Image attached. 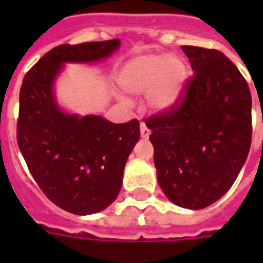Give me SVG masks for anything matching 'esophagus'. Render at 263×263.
Here are the masks:
<instances>
[{
  "label": "esophagus",
  "instance_id": "1",
  "mask_svg": "<svg viewBox=\"0 0 263 263\" xmlns=\"http://www.w3.org/2000/svg\"><path fill=\"white\" fill-rule=\"evenodd\" d=\"M148 135H150V129L147 128V125L144 123H140V136H142L143 139H147Z\"/></svg>",
  "mask_w": 263,
  "mask_h": 263
}]
</instances>
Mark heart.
I'll return each mask as SVG.
<instances>
[{
  "mask_svg": "<svg viewBox=\"0 0 263 263\" xmlns=\"http://www.w3.org/2000/svg\"><path fill=\"white\" fill-rule=\"evenodd\" d=\"M187 78V67L176 55L146 54L128 61L120 73V84L131 94L148 92L150 106L166 109L177 101Z\"/></svg>",
  "mask_w": 263,
  "mask_h": 263,
  "instance_id": "obj_1",
  "label": "heart"
}]
</instances>
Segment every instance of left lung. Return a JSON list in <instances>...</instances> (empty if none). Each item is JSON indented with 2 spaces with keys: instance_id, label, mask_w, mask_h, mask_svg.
<instances>
[{
  "instance_id": "obj_1",
  "label": "left lung",
  "mask_w": 263,
  "mask_h": 263,
  "mask_svg": "<svg viewBox=\"0 0 263 263\" xmlns=\"http://www.w3.org/2000/svg\"><path fill=\"white\" fill-rule=\"evenodd\" d=\"M194 75L168 110L146 119L161 190L180 208L203 209L235 183L251 146V92L218 50L181 46Z\"/></svg>"
}]
</instances>
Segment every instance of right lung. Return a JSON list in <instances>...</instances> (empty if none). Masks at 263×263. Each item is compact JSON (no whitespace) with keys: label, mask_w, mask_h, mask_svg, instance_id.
<instances>
[{"label":"right lung","mask_w":263,"mask_h":263,"mask_svg":"<svg viewBox=\"0 0 263 263\" xmlns=\"http://www.w3.org/2000/svg\"><path fill=\"white\" fill-rule=\"evenodd\" d=\"M119 45V39L60 45L27 72L20 88L17 144L27 166L53 203L79 216L115 202L128 156L139 140V121L115 124L101 116L64 113L53 83L64 63H94Z\"/></svg>","instance_id":"add662e5"}]
</instances>
